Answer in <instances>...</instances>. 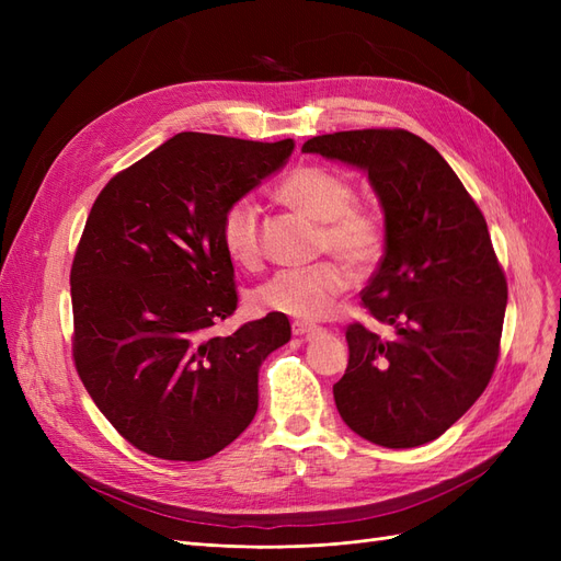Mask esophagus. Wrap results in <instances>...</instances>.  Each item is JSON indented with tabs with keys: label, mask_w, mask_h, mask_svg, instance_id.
Wrapping results in <instances>:
<instances>
[{
	"label": "esophagus",
	"mask_w": 561,
	"mask_h": 561,
	"mask_svg": "<svg viewBox=\"0 0 561 561\" xmlns=\"http://www.w3.org/2000/svg\"><path fill=\"white\" fill-rule=\"evenodd\" d=\"M318 332V328L316 325H311V322H293V334L295 336H304V334H307V336H311V334H316Z\"/></svg>",
	"instance_id": "1"
}]
</instances>
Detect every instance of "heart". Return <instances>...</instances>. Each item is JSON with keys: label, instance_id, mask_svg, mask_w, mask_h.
<instances>
[{"label": "heart", "instance_id": "b5f03b06", "mask_svg": "<svg viewBox=\"0 0 561 561\" xmlns=\"http://www.w3.org/2000/svg\"><path fill=\"white\" fill-rule=\"evenodd\" d=\"M276 194L285 206L320 225V252L336 254L355 274H367L381 262L388 241L386 217L381 210L355 201V184L346 175L325 165L301 163L283 178ZM219 241L239 266L262 264V222L254 201L236 198L229 203L219 219ZM343 265L322 260L311 266L283 268L254 287L252 307L301 320L328 316L351 283Z\"/></svg>", "mask_w": 561, "mask_h": 561}]
</instances>
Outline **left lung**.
I'll return each mask as SVG.
<instances>
[{
  "instance_id": "left-lung-1",
  "label": "left lung",
  "mask_w": 561,
  "mask_h": 561,
  "mask_svg": "<svg viewBox=\"0 0 561 561\" xmlns=\"http://www.w3.org/2000/svg\"><path fill=\"white\" fill-rule=\"evenodd\" d=\"M301 151L363 168L388 227L360 297L396 334L346 328L336 410L375 445H426L470 410L499 363L507 283L486 219L439 151L410 130L318 135Z\"/></svg>"
}]
</instances>
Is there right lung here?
I'll list each match as a JSON object with an SVG mask.
<instances>
[{
  "mask_svg": "<svg viewBox=\"0 0 561 561\" xmlns=\"http://www.w3.org/2000/svg\"><path fill=\"white\" fill-rule=\"evenodd\" d=\"M295 142L180 133L98 194L72 262V355L98 410L165 461H203L257 412V375L290 342L266 313L229 336L233 264L219 219L287 161Z\"/></svg>",
  "mask_w": 561,
  "mask_h": 561,
  "instance_id": "obj_1",
  "label": "right lung"
}]
</instances>
